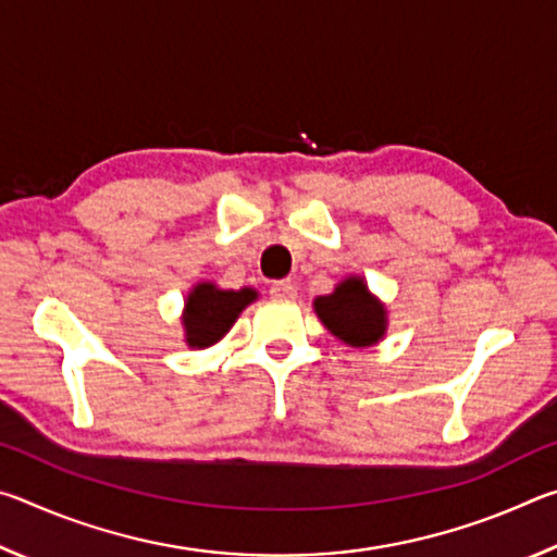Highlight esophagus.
<instances>
[{"mask_svg": "<svg viewBox=\"0 0 557 557\" xmlns=\"http://www.w3.org/2000/svg\"><path fill=\"white\" fill-rule=\"evenodd\" d=\"M270 297L277 301H292V299H297V287L292 285L289 280H280L270 287Z\"/></svg>", "mask_w": 557, "mask_h": 557, "instance_id": "esophagus-1", "label": "esophagus"}]
</instances>
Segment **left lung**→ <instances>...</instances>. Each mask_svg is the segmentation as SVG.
<instances>
[{
  "label": "left lung",
  "mask_w": 557,
  "mask_h": 557,
  "mask_svg": "<svg viewBox=\"0 0 557 557\" xmlns=\"http://www.w3.org/2000/svg\"><path fill=\"white\" fill-rule=\"evenodd\" d=\"M314 312L329 332L356 348L379 344L388 326L385 307L371 295L361 277H346L332 295L317 297Z\"/></svg>",
  "instance_id": "obj_1"
}]
</instances>
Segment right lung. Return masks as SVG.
<instances>
[{
    "mask_svg": "<svg viewBox=\"0 0 557 557\" xmlns=\"http://www.w3.org/2000/svg\"><path fill=\"white\" fill-rule=\"evenodd\" d=\"M256 299L258 292L252 287L219 289L213 282L196 285L188 292L182 317L186 344L191 348H206L221 342L243 309Z\"/></svg>",
    "mask_w": 557,
    "mask_h": 557,
    "instance_id": "obj_1",
    "label": "right lung"
}]
</instances>
